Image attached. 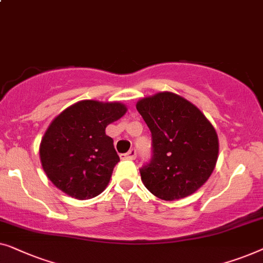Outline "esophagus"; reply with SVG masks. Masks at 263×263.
I'll use <instances>...</instances> for the list:
<instances>
[{
	"label": "esophagus",
	"mask_w": 263,
	"mask_h": 263,
	"mask_svg": "<svg viewBox=\"0 0 263 263\" xmlns=\"http://www.w3.org/2000/svg\"><path fill=\"white\" fill-rule=\"evenodd\" d=\"M136 157H137V151L135 149L130 150L127 154L121 155V158H123V160H136Z\"/></svg>",
	"instance_id": "34e87169"
}]
</instances>
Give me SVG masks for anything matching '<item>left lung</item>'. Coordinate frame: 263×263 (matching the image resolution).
<instances>
[{
  "label": "left lung",
  "instance_id": "obj_1",
  "mask_svg": "<svg viewBox=\"0 0 263 263\" xmlns=\"http://www.w3.org/2000/svg\"><path fill=\"white\" fill-rule=\"evenodd\" d=\"M136 107L153 136V160L140 169L144 186L165 201L193 194L216 168V128L197 106L172 91L140 99Z\"/></svg>",
  "mask_w": 263,
  "mask_h": 263
}]
</instances>
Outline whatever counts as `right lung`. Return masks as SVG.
<instances>
[{"instance_id":"add662e5","label":"right lung","mask_w":263,"mask_h":263,"mask_svg":"<svg viewBox=\"0 0 263 263\" xmlns=\"http://www.w3.org/2000/svg\"><path fill=\"white\" fill-rule=\"evenodd\" d=\"M126 112L121 102L82 100L51 121L39 156L46 176L58 190L79 200L95 198L106 190L120 161L106 127Z\"/></svg>"}]
</instances>
